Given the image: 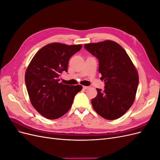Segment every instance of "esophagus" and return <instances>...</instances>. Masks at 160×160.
<instances>
[{"label": "esophagus", "instance_id": "esophagus-1", "mask_svg": "<svg viewBox=\"0 0 160 160\" xmlns=\"http://www.w3.org/2000/svg\"><path fill=\"white\" fill-rule=\"evenodd\" d=\"M88 88H89L88 86H83V89H88Z\"/></svg>", "mask_w": 160, "mask_h": 160}]
</instances>
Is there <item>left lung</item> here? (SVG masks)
Masks as SVG:
<instances>
[{
    "instance_id": "left-lung-1",
    "label": "left lung",
    "mask_w": 160,
    "mask_h": 160,
    "mask_svg": "<svg viewBox=\"0 0 160 160\" xmlns=\"http://www.w3.org/2000/svg\"><path fill=\"white\" fill-rule=\"evenodd\" d=\"M85 49L99 60L101 79L104 90L97 89L98 95L92 99L94 110L109 120L118 119L133 105L139 76L132 60L122 47L112 41L84 45Z\"/></svg>"
}]
</instances>
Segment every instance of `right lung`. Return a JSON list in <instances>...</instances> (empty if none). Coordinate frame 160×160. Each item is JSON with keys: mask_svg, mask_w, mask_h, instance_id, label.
<instances>
[{"mask_svg": "<svg viewBox=\"0 0 160 160\" xmlns=\"http://www.w3.org/2000/svg\"><path fill=\"white\" fill-rule=\"evenodd\" d=\"M81 45L50 43L38 51L25 72V84L31 104L49 119L65 115L71 108L82 86L60 83L62 72H67L70 58L81 50Z\"/></svg>", "mask_w": 160, "mask_h": 160, "instance_id": "obj_1", "label": "right lung"}]
</instances>
